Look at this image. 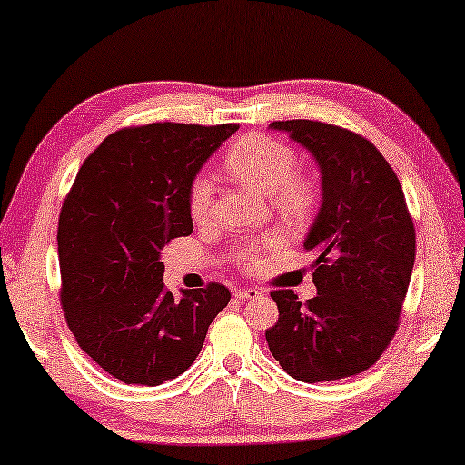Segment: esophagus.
I'll use <instances>...</instances> for the list:
<instances>
[{"mask_svg":"<svg viewBox=\"0 0 465 465\" xmlns=\"http://www.w3.org/2000/svg\"><path fill=\"white\" fill-rule=\"evenodd\" d=\"M234 297H237V299H255V297H262V289H255V287H239V289H234Z\"/></svg>","mask_w":465,"mask_h":465,"instance_id":"obj_1","label":"esophagus"}]
</instances>
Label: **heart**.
I'll use <instances>...</instances> for the list:
<instances>
[{"instance_id": "heart-1", "label": "heart", "mask_w": 465, "mask_h": 465, "mask_svg": "<svg viewBox=\"0 0 465 465\" xmlns=\"http://www.w3.org/2000/svg\"><path fill=\"white\" fill-rule=\"evenodd\" d=\"M224 168L237 181L249 184L262 195L272 197L284 216H302L313 202V189L307 178L295 174L297 153L287 143L266 134H249L228 149ZM213 187L205 176H197L189 191V213L193 223L203 224L212 218ZM272 241L249 242L239 247L242 263H255Z\"/></svg>"}]
</instances>
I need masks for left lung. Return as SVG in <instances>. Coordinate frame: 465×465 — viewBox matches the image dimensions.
Listing matches in <instances>:
<instances>
[{"instance_id":"left-lung-1","label":"left lung","mask_w":465,"mask_h":465,"mask_svg":"<svg viewBox=\"0 0 465 465\" xmlns=\"http://www.w3.org/2000/svg\"><path fill=\"white\" fill-rule=\"evenodd\" d=\"M272 131L312 153L322 199L303 249L316 253L318 295L270 292L278 322L270 353L302 382L339 381L368 370L397 331L416 260V231L389 162L368 139L313 120H278Z\"/></svg>"}]
</instances>
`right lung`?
I'll return each instance as SVG.
<instances>
[{"mask_svg": "<svg viewBox=\"0 0 465 465\" xmlns=\"http://www.w3.org/2000/svg\"><path fill=\"white\" fill-rule=\"evenodd\" d=\"M237 126L158 123L104 139L62 205V305L78 347L126 384L181 376L231 302L224 284L163 287L162 249L193 232L191 184Z\"/></svg>", "mask_w": 465, "mask_h": 465, "instance_id": "obj_1", "label": "right lung"}]
</instances>
